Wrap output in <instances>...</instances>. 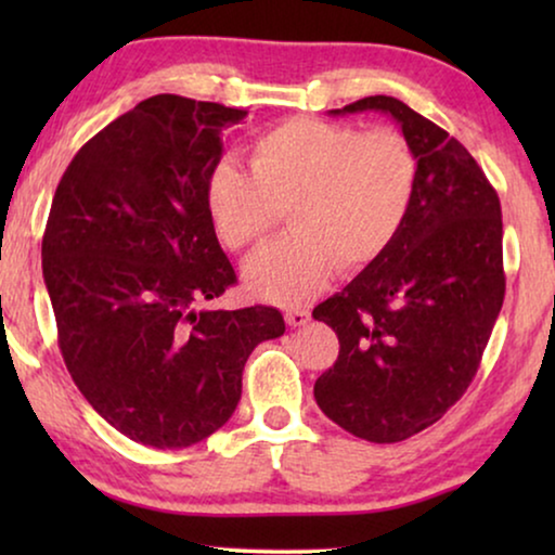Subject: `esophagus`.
Masks as SVG:
<instances>
[{"instance_id":"obj_1","label":"esophagus","mask_w":555,"mask_h":555,"mask_svg":"<svg viewBox=\"0 0 555 555\" xmlns=\"http://www.w3.org/2000/svg\"><path fill=\"white\" fill-rule=\"evenodd\" d=\"M285 321L291 328H300V325H306L310 321V310H306V308L285 310Z\"/></svg>"}]
</instances>
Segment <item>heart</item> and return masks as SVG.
<instances>
[{"label": "heart", "instance_id": "1", "mask_svg": "<svg viewBox=\"0 0 555 555\" xmlns=\"http://www.w3.org/2000/svg\"><path fill=\"white\" fill-rule=\"evenodd\" d=\"M420 184V156L397 128L291 118L249 149V173L222 164L207 209L230 249H253L287 209L291 234L249 260L257 298L300 306L333 272L374 264L399 237Z\"/></svg>", "mask_w": 555, "mask_h": 555}]
</instances>
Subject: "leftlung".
<instances>
[{"mask_svg": "<svg viewBox=\"0 0 555 555\" xmlns=\"http://www.w3.org/2000/svg\"><path fill=\"white\" fill-rule=\"evenodd\" d=\"M359 111L397 120L420 156V184L386 255L313 310L340 344L313 393L338 427L389 444L442 420L477 374L505 298L503 211L444 128L391 95L331 113Z\"/></svg>", "mask_w": 555, "mask_h": 555, "instance_id": "obj_1", "label": "left lung"}]
</instances>
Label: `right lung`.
Masks as SVG:
<instances>
[{
	"instance_id": "1",
	"label": "right lung",
	"mask_w": 555,
	"mask_h": 555,
	"mask_svg": "<svg viewBox=\"0 0 555 555\" xmlns=\"http://www.w3.org/2000/svg\"><path fill=\"white\" fill-rule=\"evenodd\" d=\"M247 111L154 95L82 146L42 237L57 344L88 404L133 442L192 447L227 424L242 371L285 333L280 310H211L237 283L207 186Z\"/></svg>"
}]
</instances>
